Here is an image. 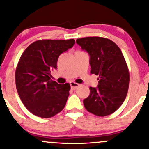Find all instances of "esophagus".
<instances>
[{"label":"esophagus","mask_w":149,"mask_h":149,"mask_svg":"<svg viewBox=\"0 0 149 149\" xmlns=\"http://www.w3.org/2000/svg\"><path fill=\"white\" fill-rule=\"evenodd\" d=\"M70 85H71V88L72 90H76V89L80 86L79 84L74 83V82H71V83H70Z\"/></svg>","instance_id":"34e87169"}]
</instances>
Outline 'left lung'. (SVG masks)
I'll return each instance as SVG.
<instances>
[{
  "instance_id": "8db88e82",
  "label": "left lung",
  "mask_w": 149,
  "mask_h": 149,
  "mask_svg": "<svg viewBox=\"0 0 149 149\" xmlns=\"http://www.w3.org/2000/svg\"><path fill=\"white\" fill-rule=\"evenodd\" d=\"M76 43L90 55V73L99 76L97 88L90 87V95L83 100L85 108L97 116L110 115L123 103L129 88L130 73L123 54L106 38H82Z\"/></svg>"
}]
</instances>
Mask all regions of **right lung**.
I'll list each match as a JSON object with an SVG mask.
<instances>
[{
	"label": "right lung",
	"instance_id": "add662e5",
	"mask_svg": "<svg viewBox=\"0 0 149 149\" xmlns=\"http://www.w3.org/2000/svg\"><path fill=\"white\" fill-rule=\"evenodd\" d=\"M74 44V39L38 40L22 53L15 71L16 88L22 103L33 115L49 118L64 108L71 86L51 80V71L57 69L59 55Z\"/></svg>",
	"mask_w": 149,
	"mask_h": 149
}]
</instances>
